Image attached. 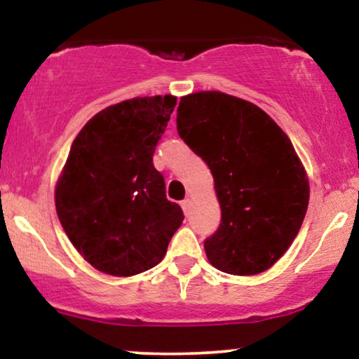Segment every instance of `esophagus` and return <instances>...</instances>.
I'll return each instance as SVG.
<instances>
[{"label":"esophagus","mask_w":359,"mask_h":359,"mask_svg":"<svg viewBox=\"0 0 359 359\" xmlns=\"http://www.w3.org/2000/svg\"><path fill=\"white\" fill-rule=\"evenodd\" d=\"M180 205H182V211L185 216H189V212H191V199H184Z\"/></svg>","instance_id":"obj_1"}]
</instances>
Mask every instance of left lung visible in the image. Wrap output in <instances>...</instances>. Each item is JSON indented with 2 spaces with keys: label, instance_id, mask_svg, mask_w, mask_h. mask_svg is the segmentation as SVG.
<instances>
[{
  "label": "left lung",
  "instance_id": "1",
  "mask_svg": "<svg viewBox=\"0 0 359 359\" xmlns=\"http://www.w3.org/2000/svg\"><path fill=\"white\" fill-rule=\"evenodd\" d=\"M177 131L214 177L221 224L204 241L211 265L241 277L269 270L295 240L309 205L292 142L257 104L219 90L180 97Z\"/></svg>",
  "mask_w": 359,
  "mask_h": 359
}]
</instances>
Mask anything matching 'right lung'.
I'll return each mask as SVG.
<instances>
[{
	"instance_id": "right-lung-1",
	"label": "right lung",
	"mask_w": 359,
	"mask_h": 359,
	"mask_svg": "<svg viewBox=\"0 0 359 359\" xmlns=\"http://www.w3.org/2000/svg\"><path fill=\"white\" fill-rule=\"evenodd\" d=\"M174 96L135 97L100 111L74 140L55 187L65 234L102 273L131 277L154 269L184 221L165 196L154 154Z\"/></svg>"
}]
</instances>
